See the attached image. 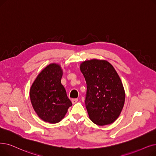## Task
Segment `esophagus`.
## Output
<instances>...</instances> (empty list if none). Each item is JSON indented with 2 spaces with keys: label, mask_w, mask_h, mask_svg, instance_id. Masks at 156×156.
<instances>
[{
  "label": "esophagus",
  "mask_w": 156,
  "mask_h": 156,
  "mask_svg": "<svg viewBox=\"0 0 156 156\" xmlns=\"http://www.w3.org/2000/svg\"><path fill=\"white\" fill-rule=\"evenodd\" d=\"M78 99H71V102H72L73 104H75V103H76L78 102Z\"/></svg>",
  "instance_id": "esophagus-1"
}]
</instances>
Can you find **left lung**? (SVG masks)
I'll use <instances>...</instances> for the list:
<instances>
[{
  "label": "left lung",
  "instance_id": "obj_1",
  "mask_svg": "<svg viewBox=\"0 0 156 156\" xmlns=\"http://www.w3.org/2000/svg\"><path fill=\"white\" fill-rule=\"evenodd\" d=\"M87 83L85 106L90 119L98 126L112 124L125 102L122 83L113 66L105 60L92 59L80 64Z\"/></svg>",
  "mask_w": 156,
  "mask_h": 156
}]
</instances>
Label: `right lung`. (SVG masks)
Segmentation results:
<instances>
[{"instance_id": "obj_1", "label": "right lung", "mask_w": 156, "mask_h": 156, "mask_svg": "<svg viewBox=\"0 0 156 156\" xmlns=\"http://www.w3.org/2000/svg\"><path fill=\"white\" fill-rule=\"evenodd\" d=\"M62 69L57 64H50L41 72L30 90L34 110L40 119L51 124L59 122L72 103L61 83Z\"/></svg>"}]
</instances>
